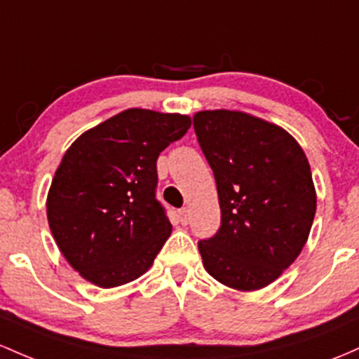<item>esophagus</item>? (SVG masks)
Returning <instances> with one entry per match:
<instances>
[{"label": "esophagus", "instance_id": "1", "mask_svg": "<svg viewBox=\"0 0 359 359\" xmlns=\"http://www.w3.org/2000/svg\"><path fill=\"white\" fill-rule=\"evenodd\" d=\"M179 219H180V223H182V224L189 223V210H187V208H184V210L179 211Z\"/></svg>", "mask_w": 359, "mask_h": 359}]
</instances>
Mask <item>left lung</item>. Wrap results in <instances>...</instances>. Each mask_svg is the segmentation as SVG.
Returning a JSON list of instances; mask_svg holds the SVG:
<instances>
[{"mask_svg": "<svg viewBox=\"0 0 359 359\" xmlns=\"http://www.w3.org/2000/svg\"><path fill=\"white\" fill-rule=\"evenodd\" d=\"M194 129L218 187L222 226L201 240L204 269L237 291H257L297 261L309 240L317 192L298 141L242 110H199Z\"/></svg>", "mask_w": 359, "mask_h": 359, "instance_id": "left-lung-1", "label": "left lung"}]
</instances>
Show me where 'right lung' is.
Segmentation results:
<instances>
[{
	"instance_id": "1",
	"label": "right lung",
	"mask_w": 359,
	"mask_h": 359,
	"mask_svg": "<svg viewBox=\"0 0 359 359\" xmlns=\"http://www.w3.org/2000/svg\"><path fill=\"white\" fill-rule=\"evenodd\" d=\"M191 117L128 109L66 149L47 192V222L76 273L100 288L143 276L172 233L155 199L156 160Z\"/></svg>"
}]
</instances>
